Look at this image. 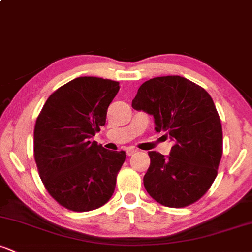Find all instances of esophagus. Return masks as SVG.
Listing matches in <instances>:
<instances>
[{"label": "esophagus", "mask_w": 252, "mask_h": 252, "mask_svg": "<svg viewBox=\"0 0 252 252\" xmlns=\"http://www.w3.org/2000/svg\"><path fill=\"white\" fill-rule=\"evenodd\" d=\"M126 155L128 156H131V155H134L136 152H137V150H136L135 148H132V147H129V148H126Z\"/></svg>", "instance_id": "1"}]
</instances>
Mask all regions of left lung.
I'll return each instance as SVG.
<instances>
[{
    "instance_id": "left-lung-1",
    "label": "left lung",
    "mask_w": 252,
    "mask_h": 252,
    "mask_svg": "<svg viewBox=\"0 0 252 252\" xmlns=\"http://www.w3.org/2000/svg\"><path fill=\"white\" fill-rule=\"evenodd\" d=\"M131 106L153 115L156 131L173 141L169 156L148 153L147 192L167 207L198 201L215 181L222 154L221 123L212 98L184 77H156L140 86Z\"/></svg>"
}]
</instances>
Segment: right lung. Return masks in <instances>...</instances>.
Returning a JSON list of instances; mask_svg holds the SVG:
<instances>
[{"instance_id": "add662e5", "label": "right lung", "mask_w": 252, "mask_h": 252, "mask_svg": "<svg viewBox=\"0 0 252 252\" xmlns=\"http://www.w3.org/2000/svg\"><path fill=\"white\" fill-rule=\"evenodd\" d=\"M120 83L78 77L48 97L34 128L39 175L54 200L88 212L111 198L126 152L105 149L91 138L105 124Z\"/></svg>"}]
</instances>
